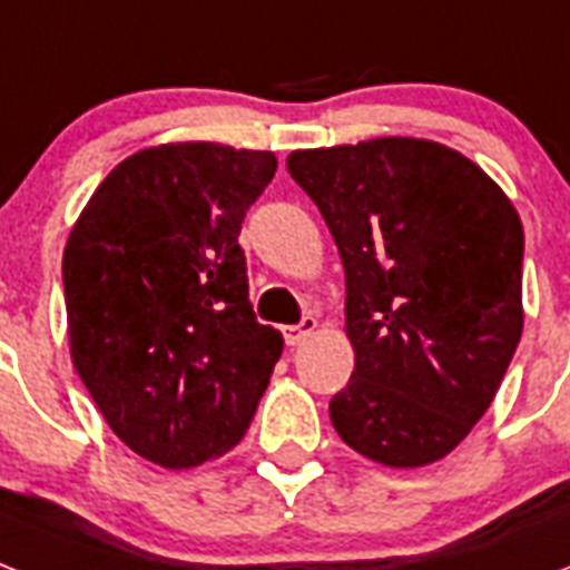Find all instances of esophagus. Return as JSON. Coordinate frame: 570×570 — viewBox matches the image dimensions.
Here are the masks:
<instances>
[{
	"instance_id": "esophagus-1",
	"label": "esophagus",
	"mask_w": 570,
	"mask_h": 570,
	"mask_svg": "<svg viewBox=\"0 0 570 570\" xmlns=\"http://www.w3.org/2000/svg\"><path fill=\"white\" fill-rule=\"evenodd\" d=\"M315 330H317V321L315 317L306 315L297 326H285V330H282V335H285V342H288L291 347H297V345H303V342H306L308 335L315 333Z\"/></svg>"
}]
</instances>
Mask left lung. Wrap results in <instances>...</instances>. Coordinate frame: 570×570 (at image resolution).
Instances as JSON below:
<instances>
[{"instance_id": "obj_1", "label": "left lung", "mask_w": 570, "mask_h": 570, "mask_svg": "<svg viewBox=\"0 0 570 570\" xmlns=\"http://www.w3.org/2000/svg\"><path fill=\"white\" fill-rule=\"evenodd\" d=\"M345 264L354 374L338 436L413 470L491 407L523 333V225L502 187L449 145L383 136L288 154Z\"/></svg>"}]
</instances>
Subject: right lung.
Wrapping results in <instances>:
<instances>
[{
    "instance_id": "right-lung-1",
    "label": "right lung",
    "mask_w": 570,
    "mask_h": 570,
    "mask_svg": "<svg viewBox=\"0 0 570 570\" xmlns=\"http://www.w3.org/2000/svg\"><path fill=\"white\" fill-rule=\"evenodd\" d=\"M273 171V151L154 145L118 163L70 228V360L106 425L151 464L189 470L235 449L282 356L237 244Z\"/></svg>"
}]
</instances>
